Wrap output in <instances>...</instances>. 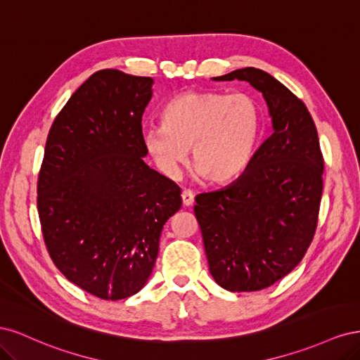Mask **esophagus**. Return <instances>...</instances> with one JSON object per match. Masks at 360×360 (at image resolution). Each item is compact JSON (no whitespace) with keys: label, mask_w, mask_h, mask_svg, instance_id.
I'll use <instances>...</instances> for the list:
<instances>
[{"label":"esophagus","mask_w":360,"mask_h":360,"mask_svg":"<svg viewBox=\"0 0 360 360\" xmlns=\"http://www.w3.org/2000/svg\"><path fill=\"white\" fill-rule=\"evenodd\" d=\"M181 200H183V204L186 207L192 205L193 204V192L189 191V189H184L181 192Z\"/></svg>","instance_id":"esophagus-1"}]
</instances>
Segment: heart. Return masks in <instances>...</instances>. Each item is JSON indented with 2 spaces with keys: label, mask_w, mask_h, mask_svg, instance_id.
Returning a JSON list of instances; mask_svg holds the SVG:
<instances>
[{
  "label": "heart",
  "mask_w": 360,
  "mask_h": 360,
  "mask_svg": "<svg viewBox=\"0 0 360 360\" xmlns=\"http://www.w3.org/2000/svg\"><path fill=\"white\" fill-rule=\"evenodd\" d=\"M162 126L143 130V144L159 169L176 177L192 150L202 179L222 184L246 169L261 130V108L248 93L186 91L160 112Z\"/></svg>",
  "instance_id": "obj_1"
}]
</instances>
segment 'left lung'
Returning a JSON list of instances; mask_svg holds the SVG:
<instances>
[{
  "label": "left lung",
  "instance_id": "obj_1",
  "mask_svg": "<svg viewBox=\"0 0 360 360\" xmlns=\"http://www.w3.org/2000/svg\"><path fill=\"white\" fill-rule=\"evenodd\" d=\"M212 79L250 84L271 118L274 134L242 176L197 195L193 207L216 284L258 291L287 276L312 242L324 169L319 134L308 108L267 72L245 68Z\"/></svg>",
  "mask_w": 360,
  "mask_h": 360
}]
</instances>
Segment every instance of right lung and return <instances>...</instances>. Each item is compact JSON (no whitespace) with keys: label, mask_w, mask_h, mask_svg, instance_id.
<instances>
[{"label":"right lung","mask_w":360,"mask_h":360,"mask_svg":"<svg viewBox=\"0 0 360 360\" xmlns=\"http://www.w3.org/2000/svg\"><path fill=\"white\" fill-rule=\"evenodd\" d=\"M153 78L93 73L46 139L37 209L48 252L75 285L105 300L134 296L153 271L180 188L143 158V114Z\"/></svg>","instance_id":"obj_1"}]
</instances>
